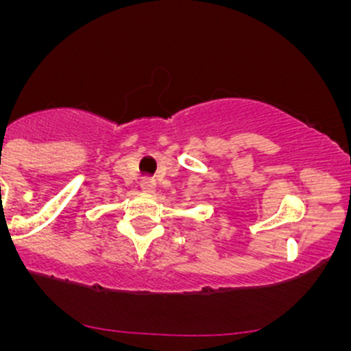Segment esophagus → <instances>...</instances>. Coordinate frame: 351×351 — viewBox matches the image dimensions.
I'll list each match as a JSON object with an SVG mask.
<instances>
[{"instance_id": "1", "label": "esophagus", "mask_w": 351, "mask_h": 351, "mask_svg": "<svg viewBox=\"0 0 351 351\" xmlns=\"http://www.w3.org/2000/svg\"><path fill=\"white\" fill-rule=\"evenodd\" d=\"M155 186H156L155 180H152V178H145L140 181V188H142V191H145V193H153L155 191Z\"/></svg>"}]
</instances>
